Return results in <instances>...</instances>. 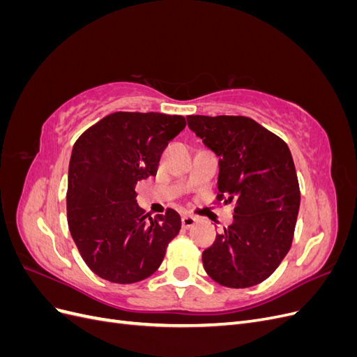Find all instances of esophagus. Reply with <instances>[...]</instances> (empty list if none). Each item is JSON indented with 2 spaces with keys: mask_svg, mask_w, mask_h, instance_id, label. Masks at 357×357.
Here are the masks:
<instances>
[{
  "mask_svg": "<svg viewBox=\"0 0 357 357\" xmlns=\"http://www.w3.org/2000/svg\"><path fill=\"white\" fill-rule=\"evenodd\" d=\"M197 219L193 218V215H189V214H183L181 215V226L183 228H192L193 225H195Z\"/></svg>",
  "mask_w": 357,
  "mask_h": 357,
  "instance_id": "esophagus-1",
  "label": "esophagus"
}]
</instances>
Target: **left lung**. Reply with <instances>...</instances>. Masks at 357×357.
Wrapping results in <instances>:
<instances>
[{
  "instance_id": "left-lung-1",
  "label": "left lung",
  "mask_w": 357,
  "mask_h": 357,
  "mask_svg": "<svg viewBox=\"0 0 357 357\" xmlns=\"http://www.w3.org/2000/svg\"><path fill=\"white\" fill-rule=\"evenodd\" d=\"M190 131L219 159V201L235 202L234 222L202 253L215 283L244 289L271 275L287 255L299 185L282 138L244 116H188Z\"/></svg>"
}]
</instances>
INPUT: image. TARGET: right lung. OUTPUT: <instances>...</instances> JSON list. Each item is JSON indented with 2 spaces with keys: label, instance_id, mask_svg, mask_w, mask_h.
Wrapping results in <instances>:
<instances>
[{
  "label": "right lung",
  "instance_id": "obj_1",
  "mask_svg": "<svg viewBox=\"0 0 357 357\" xmlns=\"http://www.w3.org/2000/svg\"><path fill=\"white\" fill-rule=\"evenodd\" d=\"M186 126L183 116L117 112L84 131L68 167L67 218L92 271L112 283H137L164 261L181 228L177 211L156 219L138 207L135 185L156 176L162 152Z\"/></svg>",
  "mask_w": 357,
  "mask_h": 357
}]
</instances>
